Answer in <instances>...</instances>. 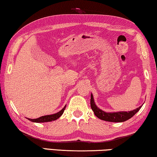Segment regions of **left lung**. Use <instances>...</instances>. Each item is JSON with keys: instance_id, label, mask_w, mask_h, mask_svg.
<instances>
[{"instance_id": "obj_1", "label": "left lung", "mask_w": 157, "mask_h": 157, "mask_svg": "<svg viewBox=\"0 0 157 157\" xmlns=\"http://www.w3.org/2000/svg\"><path fill=\"white\" fill-rule=\"evenodd\" d=\"M140 106L139 108L130 111H118V112H105L96 106L94 101L93 94H91V107L96 117L98 119L110 122H124L131 119L134 116L141 108Z\"/></svg>"}]
</instances>
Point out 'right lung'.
I'll list each match as a JSON object with an SVG mask.
<instances>
[{
    "label": "right lung",
    "instance_id": "add662e5",
    "mask_svg": "<svg viewBox=\"0 0 157 157\" xmlns=\"http://www.w3.org/2000/svg\"><path fill=\"white\" fill-rule=\"evenodd\" d=\"M66 106H64L61 111H59V112L56 113H53V114H51V115L43 116V117H40L39 118H37V119H29V118H28V119L32 122H35V123H44V122H49V121H55V120L59 119V118L61 117L62 114H63V111H64V110H65Z\"/></svg>",
    "mask_w": 157,
    "mask_h": 157
}]
</instances>
